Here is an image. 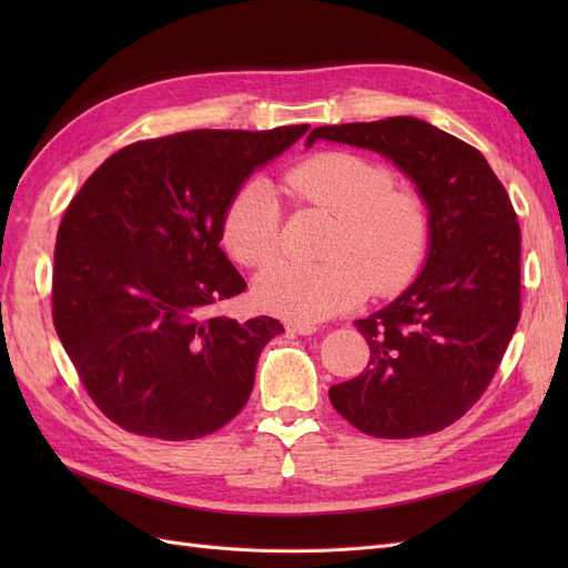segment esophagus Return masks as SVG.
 I'll return each mask as SVG.
<instances>
[{
  "mask_svg": "<svg viewBox=\"0 0 568 568\" xmlns=\"http://www.w3.org/2000/svg\"><path fill=\"white\" fill-rule=\"evenodd\" d=\"M288 326V332H294V334H301V336H311V334H315L320 326L317 324H313V322H288L286 324Z\"/></svg>",
  "mask_w": 568,
  "mask_h": 568,
  "instance_id": "obj_1",
  "label": "esophagus"
}]
</instances>
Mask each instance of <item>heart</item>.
Returning a JSON list of instances; mask_svg holds the SVG:
<instances>
[{"mask_svg":"<svg viewBox=\"0 0 568 568\" xmlns=\"http://www.w3.org/2000/svg\"><path fill=\"white\" fill-rule=\"evenodd\" d=\"M284 192L334 215L324 261H280L257 277L270 311L317 322L393 294L412 280L428 248V211L419 194L395 186L393 170L355 151H320L291 165ZM222 244L239 265L261 270L282 248V203L270 182L248 180L222 217Z\"/></svg>","mask_w":568,"mask_h":568,"instance_id":"heart-1","label":"heart"}]
</instances>
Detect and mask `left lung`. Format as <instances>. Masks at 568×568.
Segmentation results:
<instances>
[{
  "label": "left lung",
  "instance_id": "8db88e82",
  "mask_svg": "<svg viewBox=\"0 0 568 568\" xmlns=\"http://www.w3.org/2000/svg\"><path fill=\"white\" fill-rule=\"evenodd\" d=\"M315 140L379 151L417 182L432 246L417 282L357 320L367 369L329 388L343 419L374 438H417L476 405L521 317V230L507 189L471 144L426 120L315 128Z\"/></svg>",
  "mask_w": 568,
  "mask_h": 568
}]
</instances>
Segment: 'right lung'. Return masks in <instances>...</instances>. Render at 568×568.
Instances as JSON below:
<instances>
[{"mask_svg":"<svg viewBox=\"0 0 568 568\" xmlns=\"http://www.w3.org/2000/svg\"><path fill=\"white\" fill-rule=\"evenodd\" d=\"M307 132L192 130L101 163L57 234L51 317L92 403L130 434L194 440L232 422L280 320L205 315L246 282L222 217L257 165Z\"/></svg>","mask_w":568,"mask_h":568,"instance_id":"right-lung-1","label":"right lung"}]
</instances>
